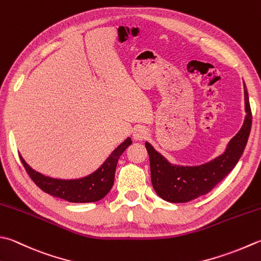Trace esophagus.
Here are the masks:
<instances>
[{
	"mask_svg": "<svg viewBox=\"0 0 261 261\" xmlns=\"http://www.w3.org/2000/svg\"><path fill=\"white\" fill-rule=\"evenodd\" d=\"M148 137V131L145 129L144 126H137L134 130V138L135 140H145Z\"/></svg>",
	"mask_w": 261,
	"mask_h": 261,
	"instance_id": "esophagus-1",
	"label": "esophagus"
}]
</instances>
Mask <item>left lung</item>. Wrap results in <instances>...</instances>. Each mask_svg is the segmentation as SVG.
<instances>
[{
	"mask_svg": "<svg viewBox=\"0 0 261 261\" xmlns=\"http://www.w3.org/2000/svg\"><path fill=\"white\" fill-rule=\"evenodd\" d=\"M244 98L247 115L242 127L228 142L225 152L206 164L199 166L172 165L150 144L146 142L150 162L151 185L158 196L168 202L190 201L212 191L236 167L247 146L252 124L247 89L244 90Z\"/></svg>",
	"mask_w": 261,
	"mask_h": 261,
	"instance_id": "left-lung-1",
	"label": "left lung"
}]
</instances>
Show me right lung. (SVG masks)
Listing matches in <instances>:
<instances>
[{"instance_id":"1","label":"right lung","mask_w":261,"mask_h":261,"mask_svg":"<svg viewBox=\"0 0 261 261\" xmlns=\"http://www.w3.org/2000/svg\"><path fill=\"white\" fill-rule=\"evenodd\" d=\"M131 144L130 138H126L98 170L95 171L93 174L76 180H59V178L45 176L34 171L21 156L20 161L35 185L44 192L53 197L64 199L69 202H94L103 199L113 187L117 161Z\"/></svg>"}]
</instances>
